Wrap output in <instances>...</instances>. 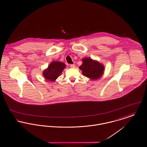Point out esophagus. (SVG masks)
<instances>
[{"mask_svg":"<svg viewBox=\"0 0 147 147\" xmlns=\"http://www.w3.org/2000/svg\"><path fill=\"white\" fill-rule=\"evenodd\" d=\"M75 65H70V67L71 68H75Z\"/></svg>","mask_w":147,"mask_h":147,"instance_id":"34e87169","label":"esophagus"}]
</instances>
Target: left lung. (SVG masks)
I'll list each match as a JSON object with an SVG mask.
<instances>
[{"mask_svg":"<svg viewBox=\"0 0 147 147\" xmlns=\"http://www.w3.org/2000/svg\"><path fill=\"white\" fill-rule=\"evenodd\" d=\"M82 61V63L79 68L84 76L90 80H95L103 75L105 68L101 63L88 57L84 58Z\"/></svg>","mask_w":147,"mask_h":147,"instance_id":"8db88e82","label":"left lung"}]
</instances>
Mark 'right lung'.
<instances>
[{"label": "right lung", "mask_w": 147, "mask_h": 147, "mask_svg": "<svg viewBox=\"0 0 147 147\" xmlns=\"http://www.w3.org/2000/svg\"><path fill=\"white\" fill-rule=\"evenodd\" d=\"M66 67V65L61 62H52L48 68L45 69L42 72L44 78L49 81H55L61 74Z\"/></svg>", "instance_id": "add662e5"}]
</instances>
